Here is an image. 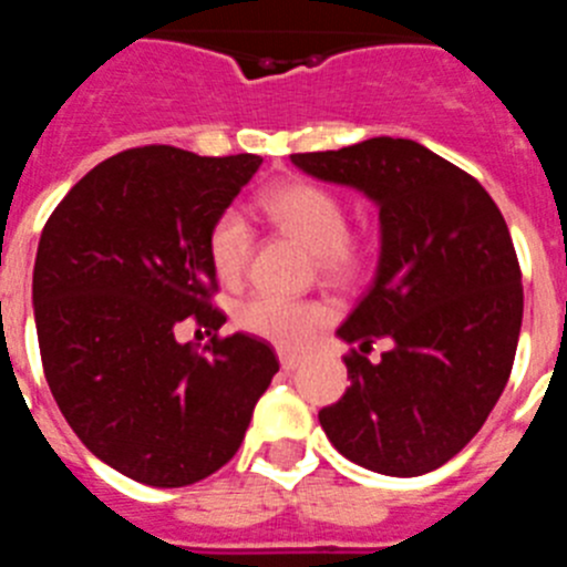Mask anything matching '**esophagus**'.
<instances>
[{
    "instance_id": "34e87169",
    "label": "esophagus",
    "mask_w": 567,
    "mask_h": 567,
    "mask_svg": "<svg viewBox=\"0 0 567 567\" xmlns=\"http://www.w3.org/2000/svg\"><path fill=\"white\" fill-rule=\"evenodd\" d=\"M278 360H280V369H284V372H295V369L303 363V358H300V354H292V352H280Z\"/></svg>"
}]
</instances>
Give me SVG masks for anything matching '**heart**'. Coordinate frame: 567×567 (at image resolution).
Masks as SVG:
<instances>
[{"label": "heart", "mask_w": 567, "mask_h": 567, "mask_svg": "<svg viewBox=\"0 0 567 567\" xmlns=\"http://www.w3.org/2000/svg\"><path fill=\"white\" fill-rule=\"evenodd\" d=\"M260 209L269 221L312 249L315 267L323 278L349 280L363 264L360 240L346 233V207L332 189L312 182H287L260 195ZM252 229L247 218L227 209L213 221L207 255L224 284H238L252 258ZM329 320V309L318 300H292L258 292L235 309V327L280 349H300Z\"/></svg>", "instance_id": "b5f03b06"}]
</instances>
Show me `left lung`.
Wrapping results in <instances>:
<instances>
[{
  "label": "left lung",
  "instance_id": "8db88e82",
  "mask_svg": "<svg viewBox=\"0 0 567 567\" xmlns=\"http://www.w3.org/2000/svg\"><path fill=\"white\" fill-rule=\"evenodd\" d=\"M320 182L380 209L369 292L338 329L352 385L318 420L343 457L389 477H420L463 452L508 383L523 272L508 224L483 184L412 138H365L295 153ZM393 340L374 364L371 343Z\"/></svg>",
  "mask_w": 567,
  "mask_h": 567
}]
</instances>
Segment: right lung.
Returning a JSON list of instances; mask_svg holds the SVG:
<instances>
[{
	"instance_id": "add662e5",
	"label": "right lung",
	"mask_w": 567,
	"mask_h": 567,
	"mask_svg": "<svg viewBox=\"0 0 567 567\" xmlns=\"http://www.w3.org/2000/svg\"><path fill=\"white\" fill-rule=\"evenodd\" d=\"M260 155L124 150L64 195L39 238L33 315L44 378L90 452L135 483L182 488L227 465L278 372L272 346L221 338L213 221ZM215 331L198 353L174 329Z\"/></svg>"
}]
</instances>
